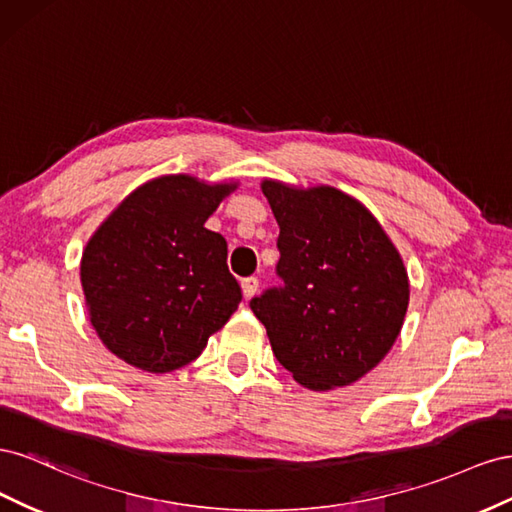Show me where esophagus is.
Here are the masks:
<instances>
[{"label":"esophagus","mask_w":512,"mask_h":512,"mask_svg":"<svg viewBox=\"0 0 512 512\" xmlns=\"http://www.w3.org/2000/svg\"><path fill=\"white\" fill-rule=\"evenodd\" d=\"M257 287H259V281L255 279V276H248V279L242 281V296L246 300H251L257 294Z\"/></svg>","instance_id":"1"}]
</instances>
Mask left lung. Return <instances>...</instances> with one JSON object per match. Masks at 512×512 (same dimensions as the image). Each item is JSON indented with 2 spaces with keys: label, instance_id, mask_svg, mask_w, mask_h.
Returning <instances> with one entry per match:
<instances>
[{
  "label": "left lung",
  "instance_id": "obj_1",
  "mask_svg": "<svg viewBox=\"0 0 512 512\" xmlns=\"http://www.w3.org/2000/svg\"><path fill=\"white\" fill-rule=\"evenodd\" d=\"M279 223L283 287L251 300L272 352L309 390L349 386L397 341L410 279L397 246L358 199L332 186L261 182Z\"/></svg>",
  "mask_w": 512,
  "mask_h": 512
}]
</instances>
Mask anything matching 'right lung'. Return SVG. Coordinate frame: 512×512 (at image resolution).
I'll use <instances>...</instances> for the list:
<instances>
[{"label":"right lung","instance_id":"obj_1","mask_svg":"<svg viewBox=\"0 0 512 512\" xmlns=\"http://www.w3.org/2000/svg\"><path fill=\"white\" fill-rule=\"evenodd\" d=\"M238 182L188 173L141 184L87 240L81 287L111 354L148 373L193 362L242 300L227 242L206 225Z\"/></svg>","mask_w":512,"mask_h":512}]
</instances>
